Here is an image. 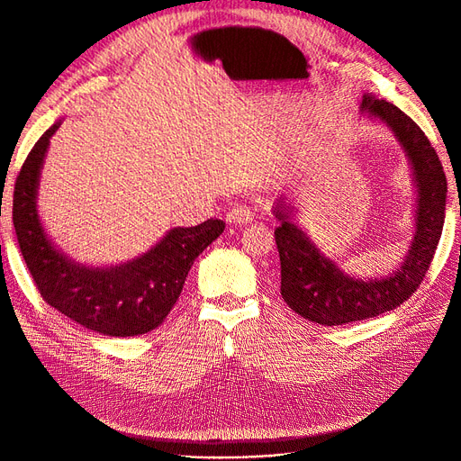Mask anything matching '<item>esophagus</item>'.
I'll list each match as a JSON object with an SVG mask.
<instances>
[{"label": "esophagus", "instance_id": "obj_1", "mask_svg": "<svg viewBox=\"0 0 461 461\" xmlns=\"http://www.w3.org/2000/svg\"><path fill=\"white\" fill-rule=\"evenodd\" d=\"M254 219V212L248 205H236L227 213V221L230 225H246Z\"/></svg>", "mask_w": 461, "mask_h": 461}]
</instances>
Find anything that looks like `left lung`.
I'll return each mask as SVG.
<instances>
[{
	"label": "left lung",
	"mask_w": 461,
	"mask_h": 461,
	"mask_svg": "<svg viewBox=\"0 0 461 461\" xmlns=\"http://www.w3.org/2000/svg\"><path fill=\"white\" fill-rule=\"evenodd\" d=\"M361 107L393 129L411 161L420 194L415 234L396 273L381 281H359L321 256L303 230L290 221L286 213L290 205L278 202L276 217L281 219V227L275 230V242L281 258V294L292 312L325 327L376 317L411 298L435 258L444 225L446 175L425 132L386 100L366 94Z\"/></svg>",
	"instance_id": "8db88e82"
}]
</instances>
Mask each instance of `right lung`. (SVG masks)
<instances>
[{"label": "right lung", "instance_id": "obj_1", "mask_svg": "<svg viewBox=\"0 0 461 461\" xmlns=\"http://www.w3.org/2000/svg\"><path fill=\"white\" fill-rule=\"evenodd\" d=\"M55 122L26 156L13 192V225L40 296L78 325L105 337H138L159 327L176 303L186 275L225 230L221 219L173 229L148 254L119 267H85L53 248L36 212V190Z\"/></svg>", "mask_w": 461, "mask_h": 461}]
</instances>
